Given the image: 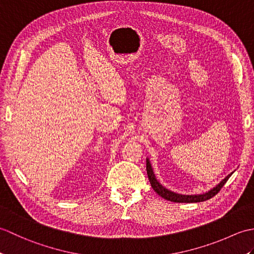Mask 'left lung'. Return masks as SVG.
<instances>
[{
	"label": "left lung",
	"mask_w": 254,
	"mask_h": 254,
	"mask_svg": "<svg viewBox=\"0 0 254 254\" xmlns=\"http://www.w3.org/2000/svg\"><path fill=\"white\" fill-rule=\"evenodd\" d=\"M146 170H147V176H148L149 182H150V185H152V188L154 189V191L161 197H164L165 199H168V201L176 202V203H196V202L207 201V199L212 198L213 196L216 195V194L220 191V189L224 187L225 183L227 182V180L231 176V174L228 175L222 182L219 183V185H217L216 187L213 188L212 190L206 192V193L198 194V195H182V194H178V193L169 191L168 189L164 188L157 180H156L155 175H154L153 169H152V166H150V163L148 159H146Z\"/></svg>",
	"instance_id": "8db88e82"
}]
</instances>
